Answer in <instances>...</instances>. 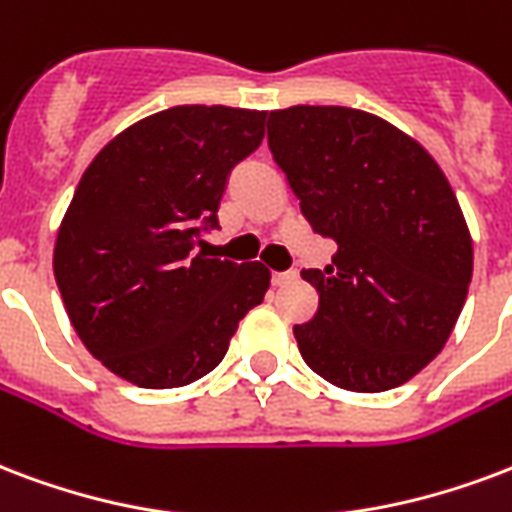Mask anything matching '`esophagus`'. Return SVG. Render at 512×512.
Instances as JSON below:
<instances>
[{
    "mask_svg": "<svg viewBox=\"0 0 512 512\" xmlns=\"http://www.w3.org/2000/svg\"><path fill=\"white\" fill-rule=\"evenodd\" d=\"M297 278V272L286 270V272H272V286H283V283H291Z\"/></svg>",
    "mask_w": 512,
    "mask_h": 512,
    "instance_id": "obj_1",
    "label": "esophagus"
}]
</instances>
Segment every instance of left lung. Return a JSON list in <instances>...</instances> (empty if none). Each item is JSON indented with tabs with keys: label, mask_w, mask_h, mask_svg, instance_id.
Instances as JSON below:
<instances>
[{
	"label": "left lung",
	"mask_w": 512,
	"mask_h": 512,
	"mask_svg": "<svg viewBox=\"0 0 512 512\" xmlns=\"http://www.w3.org/2000/svg\"><path fill=\"white\" fill-rule=\"evenodd\" d=\"M272 159L332 264L302 270L318 313L299 353L348 391H388L443 351L472 280V237L451 183L413 137L353 107L297 105L267 121Z\"/></svg>",
	"instance_id": "left-lung-1"
}]
</instances>
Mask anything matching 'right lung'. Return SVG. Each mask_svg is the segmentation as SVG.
<instances>
[{"label":"right lung","instance_id":"obj_1","mask_svg":"<svg viewBox=\"0 0 512 512\" xmlns=\"http://www.w3.org/2000/svg\"><path fill=\"white\" fill-rule=\"evenodd\" d=\"M259 110L180 105L96 153L61 221L53 275L94 359L140 388L215 370L270 270L194 253L218 229L226 180L264 140Z\"/></svg>","mask_w":512,"mask_h":512}]
</instances>
